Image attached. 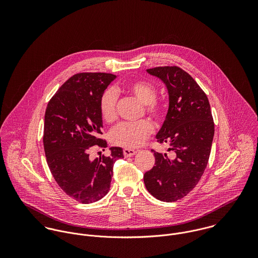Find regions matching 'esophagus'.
Returning a JSON list of instances; mask_svg holds the SVG:
<instances>
[{"label":"esophagus","mask_w":258,"mask_h":258,"mask_svg":"<svg viewBox=\"0 0 258 258\" xmlns=\"http://www.w3.org/2000/svg\"><path fill=\"white\" fill-rule=\"evenodd\" d=\"M137 153L136 150H133V149H124L123 150V154L125 157H131L133 155H135Z\"/></svg>","instance_id":"1"}]
</instances>
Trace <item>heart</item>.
<instances>
[{"label":"heart","mask_w":258,"mask_h":258,"mask_svg":"<svg viewBox=\"0 0 258 258\" xmlns=\"http://www.w3.org/2000/svg\"><path fill=\"white\" fill-rule=\"evenodd\" d=\"M129 94L144 104V112L150 118L159 122L165 116V106L156 99L157 88L147 80H136L126 86ZM118 94L115 89H106L100 98V113L102 119L107 123H113L117 119ZM153 133V125L148 120L135 123L124 122L111 130L109 139L116 146L136 148L142 145Z\"/></svg>","instance_id":"b5f03b06"}]
</instances>
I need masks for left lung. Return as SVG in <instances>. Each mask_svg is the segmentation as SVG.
<instances>
[{
	"instance_id": "obj_1",
	"label": "left lung",
	"mask_w": 258,
	"mask_h": 258,
	"mask_svg": "<svg viewBox=\"0 0 258 258\" xmlns=\"http://www.w3.org/2000/svg\"><path fill=\"white\" fill-rule=\"evenodd\" d=\"M148 74L160 78L169 92V110L156 138L172 155L158 153L155 166L145 173L148 191L172 203L185 197L201 180L211 154L215 123L208 96L179 67H158Z\"/></svg>"
}]
</instances>
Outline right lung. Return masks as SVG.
Instances as JSON below:
<instances>
[{"label":"right lung","instance_id":"add662e5","mask_svg":"<svg viewBox=\"0 0 258 258\" xmlns=\"http://www.w3.org/2000/svg\"><path fill=\"white\" fill-rule=\"evenodd\" d=\"M116 75L81 73L69 78L49 100L43 127V147L59 187L81 204L101 200L110 188L113 165L122 148L91 159L94 148L107 147L102 135L100 98Z\"/></svg>","mask_w":258,"mask_h":258}]
</instances>
